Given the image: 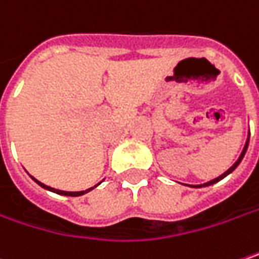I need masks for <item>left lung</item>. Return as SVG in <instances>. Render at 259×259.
Wrapping results in <instances>:
<instances>
[{
    "label": "left lung",
    "instance_id": "left-lung-1",
    "mask_svg": "<svg viewBox=\"0 0 259 259\" xmlns=\"http://www.w3.org/2000/svg\"><path fill=\"white\" fill-rule=\"evenodd\" d=\"M247 145H249V138H247V141H246V144H245V148H243V151H242V154H240V157L237 158V161L227 170V172H224L223 175L221 177H218V178H215V179H212V181H209V182H206V184H201V185H190V187H194V188H200V187H207V185H212V184H217L218 181H221V179H224V178L227 177V175H230L239 164H240V161H242V158L245 157V154H246V150H247Z\"/></svg>",
    "mask_w": 259,
    "mask_h": 259
}]
</instances>
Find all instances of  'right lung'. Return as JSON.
I'll return each mask as SVG.
<instances>
[{"mask_svg": "<svg viewBox=\"0 0 259 259\" xmlns=\"http://www.w3.org/2000/svg\"><path fill=\"white\" fill-rule=\"evenodd\" d=\"M34 181H35L36 184L39 185V187H42V188H46V190H49V191H53V193H56V194H60V196H71V197H78V196H82V194H85V193H89V191H92L95 187H92V188H89V190H85V191H62V190H55V188H52V187H47V185H44L42 182H39V181H36L35 178H34Z\"/></svg>", "mask_w": 259, "mask_h": 259, "instance_id": "obj_1", "label": "right lung"}]
</instances>
